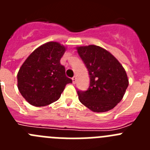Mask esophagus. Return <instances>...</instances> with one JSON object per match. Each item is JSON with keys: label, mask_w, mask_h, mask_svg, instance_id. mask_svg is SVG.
Returning a JSON list of instances; mask_svg holds the SVG:
<instances>
[{"label": "esophagus", "mask_w": 150, "mask_h": 150, "mask_svg": "<svg viewBox=\"0 0 150 150\" xmlns=\"http://www.w3.org/2000/svg\"><path fill=\"white\" fill-rule=\"evenodd\" d=\"M72 81H73V83H74V84H75V83H76V76H74V77L72 78Z\"/></svg>", "instance_id": "obj_1"}]
</instances>
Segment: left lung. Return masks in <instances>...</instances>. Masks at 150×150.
Here are the masks:
<instances>
[{
  "mask_svg": "<svg viewBox=\"0 0 150 150\" xmlns=\"http://www.w3.org/2000/svg\"><path fill=\"white\" fill-rule=\"evenodd\" d=\"M88 69L90 85L86 91H77L79 101L93 112H107L122 99L128 86L127 74L110 52L98 46L76 48Z\"/></svg>",
  "mask_w": 150,
  "mask_h": 150,
  "instance_id": "8db88e82",
  "label": "left lung"
}]
</instances>
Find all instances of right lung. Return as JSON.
Instances as JSON below:
<instances>
[{
  "instance_id": "obj_1",
  "label": "right lung",
  "mask_w": 150,
  "mask_h": 150,
  "mask_svg": "<svg viewBox=\"0 0 150 150\" xmlns=\"http://www.w3.org/2000/svg\"><path fill=\"white\" fill-rule=\"evenodd\" d=\"M66 48L48 42L36 49L22 64L17 74L18 88L29 104L43 107L59 100L72 79L60 63Z\"/></svg>"
}]
</instances>
